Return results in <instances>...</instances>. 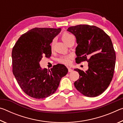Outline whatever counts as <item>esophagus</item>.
<instances>
[{
  "instance_id": "34e87169",
  "label": "esophagus",
  "mask_w": 123,
  "mask_h": 123,
  "mask_svg": "<svg viewBox=\"0 0 123 123\" xmlns=\"http://www.w3.org/2000/svg\"><path fill=\"white\" fill-rule=\"evenodd\" d=\"M73 71V70L72 69H71L70 68H68V72H72Z\"/></svg>"
}]
</instances>
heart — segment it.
<instances>
[{
    "mask_svg": "<svg viewBox=\"0 0 123 123\" xmlns=\"http://www.w3.org/2000/svg\"><path fill=\"white\" fill-rule=\"evenodd\" d=\"M73 36L71 35L68 34L67 32H64L61 35V38L64 42H65L66 44H67L68 42L70 41V38H72ZM54 42L52 43V45L53 44ZM70 61V56H64L61 57L60 59H59V61L61 62L63 64H68L69 63Z\"/></svg>",
    "mask_w": 123,
    "mask_h": 123,
    "instance_id": "b5f03b06",
    "label": "heart"
}]
</instances>
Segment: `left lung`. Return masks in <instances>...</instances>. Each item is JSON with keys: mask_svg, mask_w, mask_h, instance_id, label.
<instances>
[{"mask_svg": "<svg viewBox=\"0 0 123 123\" xmlns=\"http://www.w3.org/2000/svg\"><path fill=\"white\" fill-rule=\"evenodd\" d=\"M67 31L76 37V63L88 62L85 72L74 69L80 75L74 86L85 96H98L109 87L113 76L116 57L111 39L95 26L78 25L69 27Z\"/></svg>", "mask_w": 123, "mask_h": 123, "instance_id": "obj_1", "label": "left lung"}]
</instances>
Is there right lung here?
I'll use <instances>...</instances> for the list:
<instances>
[{"label": "right lung", "instance_id": "obj_1", "mask_svg": "<svg viewBox=\"0 0 123 123\" xmlns=\"http://www.w3.org/2000/svg\"><path fill=\"white\" fill-rule=\"evenodd\" d=\"M61 29H31L20 36L12 51L13 73L24 93L36 99L50 96L57 90L62 78L68 72L62 64L50 70L42 69L39 62L43 56L51 55V43Z\"/></svg>", "mask_w": 123, "mask_h": 123}]
</instances>
